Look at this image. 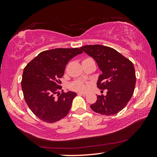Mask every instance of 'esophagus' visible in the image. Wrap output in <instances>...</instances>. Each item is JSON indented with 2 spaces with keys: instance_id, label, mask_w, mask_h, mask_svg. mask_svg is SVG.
Listing matches in <instances>:
<instances>
[{
  "instance_id": "esophagus-1",
  "label": "esophagus",
  "mask_w": 157,
  "mask_h": 157,
  "mask_svg": "<svg viewBox=\"0 0 157 157\" xmlns=\"http://www.w3.org/2000/svg\"><path fill=\"white\" fill-rule=\"evenodd\" d=\"M78 95H80V96H86V94H85V93L78 92Z\"/></svg>"
}]
</instances>
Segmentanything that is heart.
<instances>
[{
  "label": "heart",
  "mask_w": 157,
  "mask_h": 157,
  "mask_svg": "<svg viewBox=\"0 0 157 157\" xmlns=\"http://www.w3.org/2000/svg\"><path fill=\"white\" fill-rule=\"evenodd\" d=\"M88 83L82 81L81 79H77V80L73 81L70 84L69 88L72 90L77 92H86L88 90Z\"/></svg>",
  "instance_id": "1"
}]
</instances>
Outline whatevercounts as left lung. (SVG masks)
Returning a JSON list of instances; mask_svg holds the SVG:
<instances>
[{
    "mask_svg": "<svg viewBox=\"0 0 157 157\" xmlns=\"http://www.w3.org/2000/svg\"><path fill=\"white\" fill-rule=\"evenodd\" d=\"M80 48L93 57L102 72L97 87L107 90L106 96L97 95V100L90 108L103 115L117 114L127 105L134 94L136 81L134 65L109 46L86 45Z\"/></svg>",
    "mask_w": 157,
    "mask_h": 157,
    "instance_id": "left-lung-1",
    "label": "left lung"
}]
</instances>
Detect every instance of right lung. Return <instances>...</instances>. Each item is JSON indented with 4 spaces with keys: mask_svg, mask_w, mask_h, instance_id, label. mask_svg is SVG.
Wrapping results in <instances>:
<instances>
[{
    "mask_svg": "<svg viewBox=\"0 0 157 157\" xmlns=\"http://www.w3.org/2000/svg\"><path fill=\"white\" fill-rule=\"evenodd\" d=\"M82 52L78 48L48 50L25 67L21 81L23 97L32 112L42 121L55 123L69 113L76 93L60 94V90L63 91L60 79L69 60Z\"/></svg>",
    "mask_w": 157,
    "mask_h": 157,
    "instance_id": "add662e5",
    "label": "right lung"
}]
</instances>
